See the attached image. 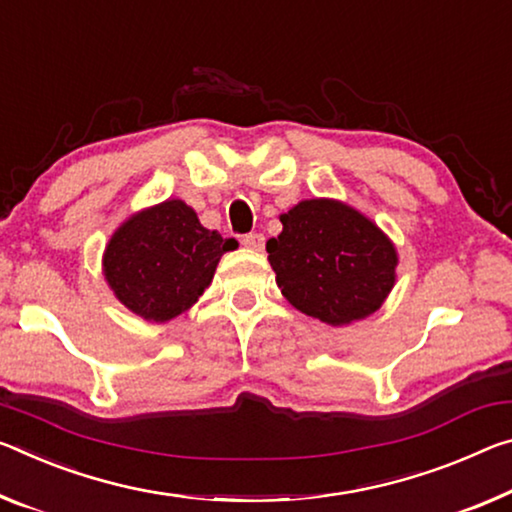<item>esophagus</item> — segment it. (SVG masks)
Wrapping results in <instances>:
<instances>
[{"instance_id":"34e87169","label":"esophagus","mask_w":512,"mask_h":512,"mask_svg":"<svg viewBox=\"0 0 512 512\" xmlns=\"http://www.w3.org/2000/svg\"><path fill=\"white\" fill-rule=\"evenodd\" d=\"M241 243L250 250H262L266 239H264L262 232H248V234H243V237H241Z\"/></svg>"}]
</instances>
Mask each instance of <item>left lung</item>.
<instances>
[{"instance_id":"left-lung-1","label":"left lung","mask_w":512,"mask_h":512,"mask_svg":"<svg viewBox=\"0 0 512 512\" xmlns=\"http://www.w3.org/2000/svg\"><path fill=\"white\" fill-rule=\"evenodd\" d=\"M266 241L285 298L328 326L364 319L394 287L396 250L367 216L335 200H303Z\"/></svg>"}]
</instances>
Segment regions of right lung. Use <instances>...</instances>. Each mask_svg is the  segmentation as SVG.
<instances>
[{"mask_svg": "<svg viewBox=\"0 0 512 512\" xmlns=\"http://www.w3.org/2000/svg\"><path fill=\"white\" fill-rule=\"evenodd\" d=\"M237 246L202 227L182 200L129 218L104 253V275L120 303L148 321H168L196 303L225 250Z\"/></svg>", "mask_w": 512, "mask_h": 512, "instance_id": "1", "label": "right lung"}]
</instances>
